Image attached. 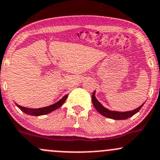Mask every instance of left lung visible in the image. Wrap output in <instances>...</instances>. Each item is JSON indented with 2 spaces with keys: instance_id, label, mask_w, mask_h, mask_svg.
<instances>
[{
  "instance_id": "obj_1",
  "label": "left lung",
  "mask_w": 160,
  "mask_h": 160,
  "mask_svg": "<svg viewBox=\"0 0 160 160\" xmlns=\"http://www.w3.org/2000/svg\"><path fill=\"white\" fill-rule=\"evenodd\" d=\"M92 102H93V106L96 108V110L98 111L101 114H102L103 116H105V117L109 118L114 119V120H125V119L129 118L130 117L133 116L134 114H136L137 112L139 111L140 109L142 108V107L143 106L142 104L141 106L138 108H135V110H132L130 111H125V112H119V111H110L108 109H107L106 108H104L99 101L97 100L96 97H95V91L93 92V94H92Z\"/></svg>"
}]
</instances>
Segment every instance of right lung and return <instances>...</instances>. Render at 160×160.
<instances>
[{"label": "right lung", "instance_id": "right-lung-1", "mask_svg": "<svg viewBox=\"0 0 160 160\" xmlns=\"http://www.w3.org/2000/svg\"><path fill=\"white\" fill-rule=\"evenodd\" d=\"M68 95H65L62 99L59 100V101H57L55 104H52L50 106H47V107L45 108H25L22 107V106L18 105V104H15L17 105V107H18V108L21 111H23L24 113L27 114H29V115L32 116H40V115H44V114H47L49 113L52 112V111L56 110L57 108H59V107L62 105L64 102L67 100Z\"/></svg>", "mask_w": 160, "mask_h": 160}]
</instances>
